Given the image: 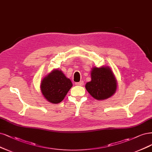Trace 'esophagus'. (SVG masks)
I'll use <instances>...</instances> for the list:
<instances>
[{
    "mask_svg": "<svg viewBox=\"0 0 152 152\" xmlns=\"http://www.w3.org/2000/svg\"><path fill=\"white\" fill-rule=\"evenodd\" d=\"M75 84L76 86H82L83 85V81H80L79 82H76Z\"/></svg>",
    "mask_w": 152,
    "mask_h": 152,
    "instance_id": "1",
    "label": "esophagus"
}]
</instances>
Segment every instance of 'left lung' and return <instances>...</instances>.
<instances>
[{
  "mask_svg": "<svg viewBox=\"0 0 152 152\" xmlns=\"http://www.w3.org/2000/svg\"><path fill=\"white\" fill-rule=\"evenodd\" d=\"M91 74V80L86 83V88L92 97L102 101L114 95L118 83L111 68L108 66H93Z\"/></svg>",
  "mask_w": 152,
  "mask_h": 152,
  "instance_id": "8db88e82",
  "label": "left lung"
}]
</instances>
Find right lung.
I'll use <instances>...</instances> for the list:
<instances>
[{
  "label": "right lung",
  "mask_w": 152,
  "mask_h": 152,
  "mask_svg": "<svg viewBox=\"0 0 152 152\" xmlns=\"http://www.w3.org/2000/svg\"><path fill=\"white\" fill-rule=\"evenodd\" d=\"M73 84L61 70H52L43 78L40 89L47 101L52 104H58L64 100Z\"/></svg>",
  "instance_id": "add662e5"
}]
</instances>
